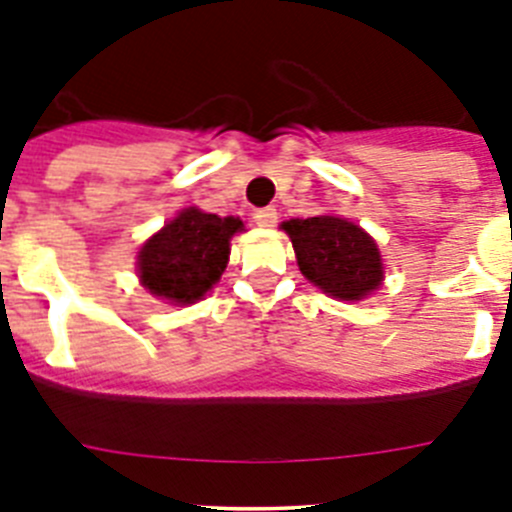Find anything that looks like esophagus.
<instances>
[{
	"mask_svg": "<svg viewBox=\"0 0 512 512\" xmlns=\"http://www.w3.org/2000/svg\"><path fill=\"white\" fill-rule=\"evenodd\" d=\"M277 210L274 207H261V210L253 212V220H256V225H261V228H274L277 225Z\"/></svg>",
	"mask_w": 512,
	"mask_h": 512,
	"instance_id": "esophagus-1",
	"label": "esophagus"
}]
</instances>
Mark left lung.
Here are the masks:
<instances>
[{
	"instance_id": "left-lung-1",
	"label": "left lung",
	"mask_w": 512,
	"mask_h": 512,
	"mask_svg": "<svg viewBox=\"0 0 512 512\" xmlns=\"http://www.w3.org/2000/svg\"><path fill=\"white\" fill-rule=\"evenodd\" d=\"M292 238L300 271L325 295L361 300L382 284L377 243L343 217L320 215L282 225Z\"/></svg>"
}]
</instances>
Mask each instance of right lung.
Masks as SVG:
<instances>
[{
	"mask_svg": "<svg viewBox=\"0 0 512 512\" xmlns=\"http://www.w3.org/2000/svg\"><path fill=\"white\" fill-rule=\"evenodd\" d=\"M241 228V217H217L194 207L179 212L140 248V282L151 295L176 305L200 300L225 271L230 238Z\"/></svg>",
	"mask_w": 512,
	"mask_h": 512,
	"instance_id": "add662e5",
	"label": "right lung"
}]
</instances>
